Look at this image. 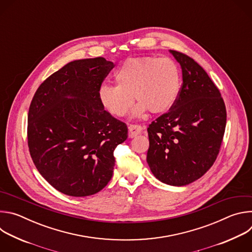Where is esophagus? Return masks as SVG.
Wrapping results in <instances>:
<instances>
[{"label": "esophagus", "mask_w": 252, "mask_h": 252, "mask_svg": "<svg viewBox=\"0 0 252 252\" xmlns=\"http://www.w3.org/2000/svg\"><path fill=\"white\" fill-rule=\"evenodd\" d=\"M145 128H146V126H141L139 125H129L128 126V137L132 138V137L136 136Z\"/></svg>", "instance_id": "esophagus-1"}]
</instances>
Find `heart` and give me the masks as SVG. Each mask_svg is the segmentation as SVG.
I'll return each instance as SVG.
<instances>
[{
  "label": "heart",
  "instance_id": "b5f03b06",
  "mask_svg": "<svg viewBox=\"0 0 252 252\" xmlns=\"http://www.w3.org/2000/svg\"><path fill=\"white\" fill-rule=\"evenodd\" d=\"M116 85L103 84L97 95L101 105L115 117H124L131 109L135 115L150 111L163 114L170 110L181 93V74L168 57H139L126 60L115 73Z\"/></svg>",
  "mask_w": 252,
  "mask_h": 252
}]
</instances>
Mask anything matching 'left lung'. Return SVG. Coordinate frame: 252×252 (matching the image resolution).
I'll return each mask as SVG.
<instances>
[{"mask_svg": "<svg viewBox=\"0 0 252 252\" xmlns=\"http://www.w3.org/2000/svg\"><path fill=\"white\" fill-rule=\"evenodd\" d=\"M182 66L183 85L168 113L149 127L147 161L163 184L183 187L201 177L217 159L226 109L220 90L190 57L169 51Z\"/></svg>", "mask_w": 252, "mask_h": 252, "instance_id": "obj_1", "label": "left lung"}]
</instances>
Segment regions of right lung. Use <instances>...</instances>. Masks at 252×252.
Here are the masks:
<instances>
[{
    "label": "right lung",
    "instance_id": "right-lung-1",
    "mask_svg": "<svg viewBox=\"0 0 252 252\" xmlns=\"http://www.w3.org/2000/svg\"><path fill=\"white\" fill-rule=\"evenodd\" d=\"M114 63L70 62L44 81L28 114V146L46 181L69 196L101 190L113 176L114 151L127 126L104 111L97 92Z\"/></svg>",
    "mask_w": 252,
    "mask_h": 252
}]
</instances>
